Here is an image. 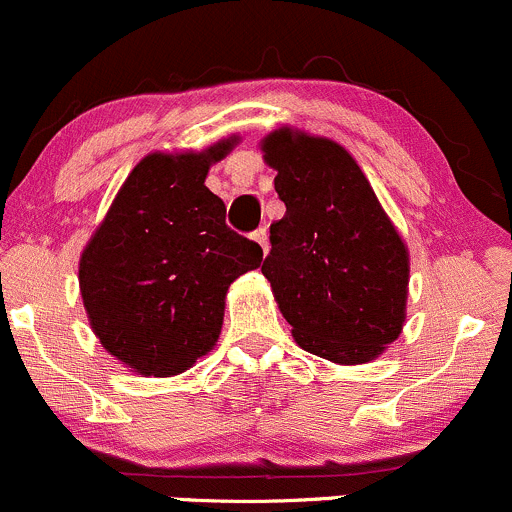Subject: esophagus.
Wrapping results in <instances>:
<instances>
[{"label":"esophagus","mask_w":512,"mask_h":512,"mask_svg":"<svg viewBox=\"0 0 512 512\" xmlns=\"http://www.w3.org/2000/svg\"><path fill=\"white\" fill-rule=\"evenodd\" d=\"M252 240H255V243L262 247V252H265V255H267V250H269V240H267V228H257V230H255V233H252Z\"/></svg>","instance_id":"34e87169"}]
</instances>
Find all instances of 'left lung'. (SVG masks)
<instances>
[{
    "label": "left lung",
    "instance_id": "8db88e82",
    "mask_svg": "<svg viewBox=\"0 0 512 512\" xmlns=\"http://www.w3.org/2000/svg\"><path fill=\"white\" fill-rule=\"evenodd\" d=\"M262 150L286 206L262 274L294 340L335 364L372 362L406 320V243L342 145L279 128Z\"/></svg>",
    "mask_w": 512,
    "mask_h": 512
}]
</instances>
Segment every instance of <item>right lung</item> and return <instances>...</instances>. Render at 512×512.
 <instances>
[{"mask_svg": "<svg viewBox=\"0 0 512 512\" xmlns=\"http://www.w3.org/2000/svg\"><path fill=\"white\" fill-rule=\"evenodd\" d=\"M235 138L204 153H150L133 167L80 257V291L106 352L145 376L182 374L213 350L228 286L262 247L226 226L206 187Z\"/></svg>", "mask_w": 512, "mask_h": 512, "instance_id": "obj_1", "label": "right lung"}]
</instances>
